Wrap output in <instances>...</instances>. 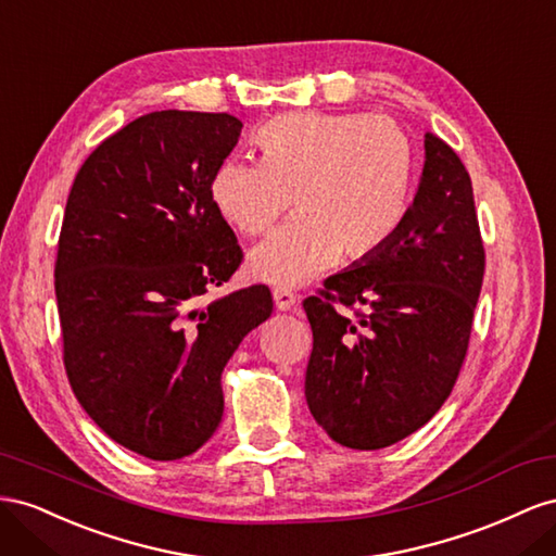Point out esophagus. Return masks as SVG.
Listing matches in <instances>:
<instances>
[{
  "mask_svg": "<svg viewBox=\"0 0 556 556\" xmlns=\"http://www.w3.org/2000/svg\"><path fill=\"white\" fill-rule=\"evenodd\" d=\"M273 298H275V307L279 312H289V309H293L300 303V298L293 291H289V289H275Z\"/></svg>",
  "mask_w": 556,
  "mask_h": 556,
  "instance_id": "1",
  "label": "esophagus"
}]
</instances>
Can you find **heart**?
Listing matches in <instances>:
<instances>
[{
  "instance_id": "obj_1",
  "label": "heart",
  "mask_w": 556,
  "mask_h": 556,
  "mask_svg": "<svg viewBox=\"0 0 556 556\" xmlns=\"http://www.w3.org/2000/svg\"><path fill=\"white\" fill-rule=\"evenodd\" d=\"M263 163L224 161L212 177L216 214L258 237L298 216L249 256L253 279L298 289L336 265L370 258L399 235L415 188V147L389 116L298 111L265 123Z\"/></svg>"
}]
</instances>
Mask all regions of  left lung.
Segmentation results:
<instances>
[{"mask_svg": "<svg viewBox=\"0 0 556 556\" xmlns=\"http://www.w3.org/2000/svg\"><path fill=\"white\" fill-rule=\"evenodd\" d=\"M482 277L470 177L445 141L426 132L399 235L303 303L314 336L305 399L316 424L352 450H382L419 431L462 370ZM332 299L369 312L349 320Z\"/></svg>", "mask_w": 556, "mask_h": 556, "instance_id": "obj_1", "label": "left lung"}]
</instances>
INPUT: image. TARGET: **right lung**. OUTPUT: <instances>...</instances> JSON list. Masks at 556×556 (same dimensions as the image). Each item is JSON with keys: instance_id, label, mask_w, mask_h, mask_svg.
I'll return each mask as SVG.
<instances>
[{"instance_id": "add662e5", "label": "right lung", "mask_w": 556, "mask_h": 556, "mask_svg": "<svg viewBox=\"0 0 556 556\" xmlns=\"http://www.w3.org/2000/svg\"><path fill=\"white\" fill-rule=\"evenodd\" d=\"M240 132L230 114L153 111L88 155L67 198L55 298L70 384L111 440L153 462L214 435L220 372L273 314L267 287L202 305L242 263L210 195Z\"/></svg>"}]
</instances>
